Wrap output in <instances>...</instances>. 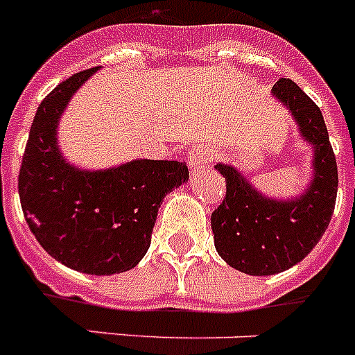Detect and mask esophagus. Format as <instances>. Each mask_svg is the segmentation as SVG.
Returning <instances> with one entry per match:
<instances>
[{"label": "esophagus", "instance_id": "obj_1", "mask_svg": "<svg viewBox=\"0 0 355 355\" xmlns=\"http://www.w3.org/2000/svg\"><path fill=\"white\" fill-rule=\"evenodd\" d=\"M209 151H207L204 146H193L187 153V164H189V168L197 169V168H202L209 162Z\"/></svg>", "mask_w": 355, "mask_h": 355}]
</instances>
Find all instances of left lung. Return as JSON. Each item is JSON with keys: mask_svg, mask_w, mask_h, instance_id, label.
I'll list each match as a JSON object with an SVG mask.
<instances>
[{"mask_svg": "<svg viewBox=\"0 0 355 355\" xmlns=\"http://www.w3.org/2000/svg\"><path fill=\"white\" fill-rule=\"evenodd\" d=\"M272 93L313 146V178L302 195L277 200L259 193L230 164L215 166L226 178V197L211 213L213 241L218 255L248 275L284 272L312 252L330 224L339 182L321 109L290 78H281Z\"/></svg>", "mask_w": 355, "mask_h": 355, "instance_id": "8db88e82", "label": "left lung"}]
</instances>
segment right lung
<instances>
[{
  "instance_id": "right-lung-1",
  "label": "right lung",
  "mask_w": 355,
  "mask_h": 355,
  "mask_svg": "<svg viewBox=\"0 0 355 355\" xmlns=\"http://www.w3.org/2000/svg\"><path fill=\"white\" fill-rule=\"evenodd\" d=\"M98 71L73 74L43 98L31 125L18 191L31 232L65 266L91 275L135 268L148 253L164 197L189 178L186 162L131 160L103 171L78 169L58 148V120Z\"/></svg>"
}]
</instances>
